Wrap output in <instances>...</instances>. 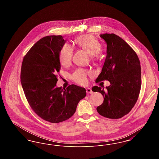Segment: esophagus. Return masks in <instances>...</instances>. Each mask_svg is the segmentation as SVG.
Instances as JSON below:
<instances>
[{
  "label": "esophagus",
  "mask_w": 159,
  "mask_h": 159,
  "mask_svg": "<svg viewBox=\"0 0 159 159\" xmlns=\"http://www.w3.org/2000/svg\"><path fill=\"white\" fill-rule=\"evenodd\" d=\"M86 92L88 93H92V89H91V88H88L86 89Z\"/></svg>",
  "instance_id": "34e87169"
}]
</instances>
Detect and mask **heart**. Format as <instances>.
<instances>
[{
  "mask_svg": "<svg viewBox=\"0 0 159 159\" xmlns=\"http://www.w3.org/2000/svg\"><path fill=\"white\" fill-rule=\"evenodd\" d=\"M77 46L86 51L91 55L92 60L98 59V53L102 49V45L98 40L91 34H84L78 36L75 40ZM73 49L68 44H64L61 47L58 53L61 64L64 67L68 66L72 61ZM90 72L83 69H77L71 75V79L79 84H84L88 82V76Z\"/></svg>",
  "mask_w": 159,
  "mask_h": 159,
  "instance_id": "heart-1",
  "label": "heart"
}]
</instances>
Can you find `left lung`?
I'll use <instances>...</instances> for the list:
<instances>
[{"instance_id":"left-lung-1","label":"left lung","mask_w":159,"mask_h":159,"mask_svg":"<svg viewBox=\"0 0 159 159\" xmlns=\"http://www.w3.org/2000/svg\"><path fill=\"white\" fill-rule=\"evenodd\" d=\"M107 43V56L102 71L96 80H108L106 91L92 88L104 97L103 103L97 108L100 115L117 119L128 114L136 104L141 86L140 62L136 52L121 38L111 34H100Z\"/></svg>"}]
</instances>
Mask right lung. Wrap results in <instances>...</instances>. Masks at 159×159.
Returning a JSON list of instances; mask_svg holds the SVG:
<instances>
[{
  "instance_id": "obj_1",
  "label": "right lung",
  "mask_w": 159,
  "mask_h": 159,
  "mask_svg": "<svg viewBox=\"0 0 159 159\" xmlns=\"http://www.w3.org/2000/svg\"><path fill=\"white\" fill-rule=\"evenodd\" d=\"M66 40L48 36L38 41L23 58L21 82L26 99L41 119L53 123L65 121L75 113L86 89L75 84L57 88L60 62L58 53Z\"/></svg>"
}]
</instances>
